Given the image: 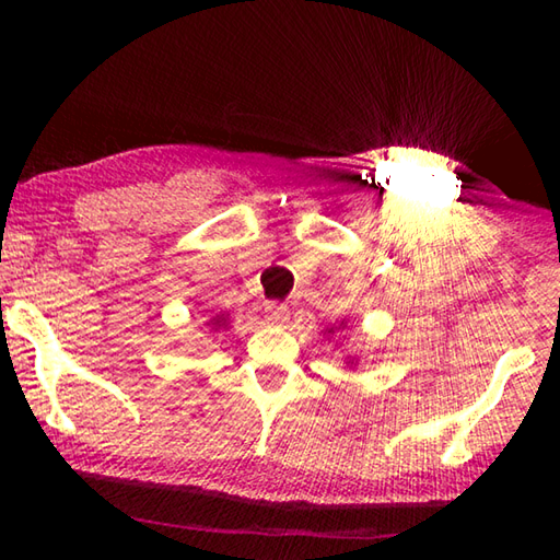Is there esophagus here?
<instances>
[{
    "mask_svg": "<svg viewBox=\"0 0 560 560\" xmlns=\"http://www.w3.org/2000/svg\"><path fill=\"white\" fill-rule=\"evenodd\" d=\"M264 318H267L271 326H283L289 320V308L283 306V303L269 301L267 306H264Z\"/></svg>",
    "mask_w": 560,
    "mask_h": 560,
    "instance_id": "1",
    "label": "esophagus"
}]
</instances>
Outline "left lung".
<instances>
[{"label":"left lung","instance_id":"obj_1","mask_svg":"<svg viewBox=\"0 0 560 560\" xmlns=\"http://www.w3.org/2000/svg\"><path fill=\"white\" fill-rule=\"evenodd\" d=\"M340 326H343V324H340ZM330 330H334V328H330ZM330 330H328V334H330Z\"/></svg>","mask_w":560,"mask_h":560}]
</instances>
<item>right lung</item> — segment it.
<instances>
[{
  "label": "right lung",
  "instance_id": "obj_1",
  "mask_svg": "<svg viewBox=\"0 0 560 560\" xmlns=\"http://www.w3.org/2000/svg\"><path fill=\"white\" fill-rule=\"evenodd\" d=\"M210 324H212L214 330H217V328H224V326H226V318H224V314H222V316H214V318L210 320Z\"/></svg>",
  "mask_w": 560,
  "mask_h": 560
}]
</instances>
